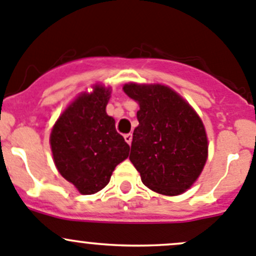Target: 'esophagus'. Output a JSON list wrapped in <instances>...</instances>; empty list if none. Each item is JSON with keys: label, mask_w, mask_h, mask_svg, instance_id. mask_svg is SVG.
<instances>
[{"label": "esophagus", "mask_w": 256, "mask_h": 256, "mask_svg": "<svg viewBox=\"0 0 256 256\" xmlns=\"http://www.w3.org/2000/svg\"><path fill=\"white\" fill-rule=\"evenodd\" d=\"M124 139H126V142H127V143L129 144V146H130V144H132V139H133V134H132V133L124 134Z\"/></svg>", "instance_id": "1"}]
</instances>
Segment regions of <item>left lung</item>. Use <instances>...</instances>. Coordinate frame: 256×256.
I'll list each match as a JSON object with an SVG mask.
<instances>
[{
	"label": "left lung",
	"mask_w": 256,
	"mask_h": 256,
	"mask_svg": "<svg viewBox=\"0 0 256 256\" xmlns=\"http://www.w3.org/2000/svg\"><path fill=\"white\" fill-rule=\"evenodd\" d=\"M123 90L139 103L129 159L142 182L159 194H182L196 180L208 156L203 122L166 86L130 83Z\"/></svg>",
	"instance_id": "1"
}]
</instances>
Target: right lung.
<instances>
[{"instance_id":"obj_1","label":"right lung","mask_w":256,"mask_h":256,"mask_svg":"<svg viewBox=\"0 0 256 256\" xmlns=\"http://www.w3.org/2000/svg\"><path fill=\"white\" fill-rule=\"evenodd\" d=\"M110 88L96 86L80 94L58 118L50 133L53 159L60 176L82 194L100 192L116 166L128 158L129 146L106 113Z\"/></svg>"}]
</instances>
